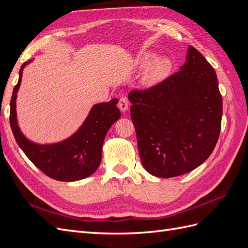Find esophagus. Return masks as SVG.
<instances>
[{
    "label": "esophagus",
    "instance_id": "34e87169",
    "mask_svg": "<svg viewBox=\"0 0 248 248\" xmlns=\"http://www.w3.org/2000/svg\"><path fill=\"white\" fill-rule=\"evenodd\" d=\"M118 107L122 111H126L128 109V99H127L126 97H121V98L119 99Z\"/></svg>",
    "mask_w": 248,
    "mask_h": 248
}]
</instances>
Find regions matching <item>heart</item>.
<instances>
[{"label":"heart","instance_id":"b5f03b06","mask_svg":"<svg viewBox=\"0 0 248 248\" xmlns=\"http://www.w3.org/2000/svg\"><path fill=\"white\" fill-rule=\"evenodd\" d=\"M153 59H154L153 56L149 55L144 59V61L146 64H148L150 62H152ZM170 68V62L169 59L167 58L157 59L156 61L151 65V67H150V69L148 71V74H147L148 80L151 82L160 80L162 78L167 76Z\"/></svg>","mask_w":248,"mask_h":248}]
</instances>
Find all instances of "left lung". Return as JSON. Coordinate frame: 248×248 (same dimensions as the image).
I'll use <instances>...</instances> for the list:
<instances>
[{"label":"left lung","instance_id":"left-lung-1","mask_svg":"<svg viewBox=\"0 0 248 248\" xmlns=\"http://www.w3.org/2000/svg\"><path fill=\"white\" fill-rule=\"evenodd\" d=\"M142 166L150 174H186L211 155L218 140L222 97L215 70L193 46L179 71L128 94Z\"/></svg>","mask_w":248,"mask_h":248}]
</instances>
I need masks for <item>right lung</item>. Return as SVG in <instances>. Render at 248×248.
Listing matches in <instances>:
<instances>
[{
	"mask_svg": "<svg viewBox=\"0 0 248 248\" xmlns=\"http://www.w3.org/2000/svg\"><path fill=\"white\" fill-rule=\"evenodd\" d=\"M28 63L25 62L20 67L18 82L13 89L10 101V126L17 145L37 168L58 181H77L89 177L99 167L108 130L121 116L117 107L118 99L94 106L85 123L68 140L54 145L34 144L20 132L16 111V93L22 70Z\"/></svg>",
	"mask_w": 248,
	"mask_h": 248,
	"instance_id": "obj_1",
	"label": "right lung"
}]
</instances>
